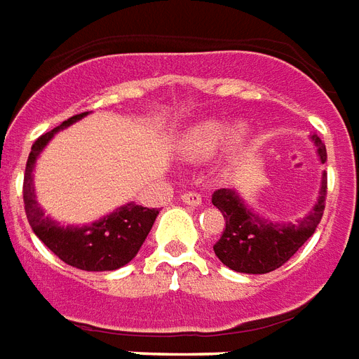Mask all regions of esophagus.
Listing matches in <instances>:
<instances>
[{
  "mask_svg": "<svg viewBox=\"0 0 359 359\" xmlns=\"http://www.w3.org/2000/svg\"><path fill=\"white\" fill-rule=\"evenodd\" d=\"M180 199H182V203L190 205V207H199V205H201V196H199V194H196V191L182 194V196H180Z\"/></svg>",
  "mask_w": 359,
  "mask_h": 359,
  "instance_id": "1",
  "label": "esophagus"
}]
</instances>
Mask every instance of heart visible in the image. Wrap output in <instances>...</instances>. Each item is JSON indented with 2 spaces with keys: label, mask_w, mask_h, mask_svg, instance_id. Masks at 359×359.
<instances>
[{
  "label": "heart",
  "mask_w": 359,
  "mask_h": 359,
  "mask_svg": "<svg viewBox=\"0 0 359 359\" xmlns=\"http://www.w3.org/2000/svg\"><path fill=\"white\" fill-rule=\"evenodd\" d=\"M231 135L235 143H241L246 137V130L243 126H237L233 130V126L226 120H205L186 130L180 144L182 150L191 156H209L220 149Z\"/></svg>",
  "instance_id": "heart-1"
}]
</instances>
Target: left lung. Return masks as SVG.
<instances>
[{
	"instance_id": "left-lung-1",
	"label": "left lung",
	"mask_w": 359,
	"mask_h": 359,
	"mask_svg": "<svg viewBox=\"0 0 359 359\" xmlns=\"http://www.w3.org/2000/svg\"><path fill=\"white\" fill-rule=\"evenodd\" d=\"M313 143L320 163H325V144L318 135H313ZM325 191L327 175L324 171L318 199L313 209L297 222H273L248 209V205H245L243 198L231 188L216 190L212 194V205L222 212L226 220L222 237L212 246L216 258L229 269L246 275H264L278 269L316 231L324 215Z\"/></svg>"
}]
</instances>
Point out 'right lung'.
<instances>
[{
    "label": "right lung",
    "mask_w": 359,
    "mask_h": 359,
    "mask_svg": "<svg viewBox=\"0 0 359 359\" xmlns=\"http://www.w3.org/2000/svg\"><path fill=\"white\" fill-rule=\"evenodd\" d=\"M86 114L88 113L71 116L58 128L41 135L34 143L24 173V209L34 233L62 262L82 271H114L135 258L154 226L158 210L131 201L92 224L62 226L54 218L45 215L34 188V168L37 156L60 130H64Z\"/></svg>",
    "instance_id": "1"
}]
</instances>
